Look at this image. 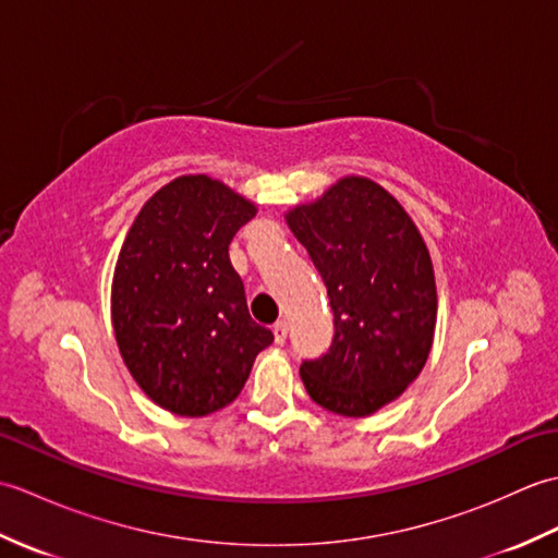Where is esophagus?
<instances>
[{"label":"esophagus","mask_w":558,"mask_h":558,"mask_svg":"<svg viewBox=\"0 0 558 558\" xmlns=\"http://www.w3.org/2000/svg\"><path fill=\"white\" fill-rule=\"evenodd\" d=\"M272 336H276L278 345H282V342H286V338H288V322H286V318H280V322L272 324Z\"/></svg>","instance_id":"34e87169"}]
</instances>
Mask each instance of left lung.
Returning a JSON list of instances; mask_svg holds the SVG:
<instances>
[{
    "label": "left lung",
    "instance_id": "left-lung-1",
    "mask_svg": "<svg viewBox=\"0 0 558 558\" xmlns=\"http://www.w3.org/2000/svg\"><path fill=\"white\" fill-rule=\"evenodd\" d=\"M286 220L322 272L336 326L324 357L300 366L306 393L328 412L366 417L402 396L429 357V252L405 208L366 177H342Z\"/></svg>",
    "mask_w": 558,
    "mask_h": 558
}]
</instances>
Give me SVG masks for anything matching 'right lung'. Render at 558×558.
I'll return each instance as SVG.
<instances>
[{"label": "right lung", "instance_id": "add662e5", "mask_svg": "<svg viewBox=\"0 0 558 558\" xmlns=\"http://www.w3.org/2000/svg\"><path fill=\"white\" fill-rule=\"evenodd\" d=\"M256 206L208 174L153 194L122 244L112 326L141 390L180 417H204L242 393L256 354L272 342L246 310L230 264L236 230Z\"/></svg>", "mask_w": 558, "mask_h": 558}]
</instances>
